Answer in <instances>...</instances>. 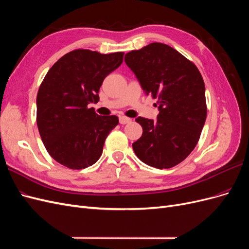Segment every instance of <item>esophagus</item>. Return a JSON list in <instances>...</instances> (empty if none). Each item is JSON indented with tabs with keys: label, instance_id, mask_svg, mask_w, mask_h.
<instances>
[{
	"label": "esophagus",
	"instance_id": "obj_1",
	"mask_svg": "<svg viewBox=\"0 0 249 249\" xmlns=\"http://www.w3.org/2000/svg\"><path fill=\"white\" fill-rule=\"evenodd\" d=\"M132 122V119L129 117H125V116H120L119 117V123L122 124H130Z\"/></svg>",
	"mask_w": 249,
	"mask_h": 249
}]
</instances>
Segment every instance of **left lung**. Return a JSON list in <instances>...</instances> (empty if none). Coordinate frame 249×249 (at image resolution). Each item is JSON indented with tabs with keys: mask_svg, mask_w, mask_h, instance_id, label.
<instances>
[{
	"mask_svg": "<svg viewBox=\"0 0 249 249\" xmlns=\"http://www.w3.org/2000/svg\"><path fill=\"white\" fill-rule=\"evenodd\" d=\"M125 64L145 95L157 99V119L137 117L142 136L133 143L139 159L149 166L171 168L196 146L207 117L206 89L191 61L167 44L153 42L125 54Z\"/></svg>",
	"mask_w": 249,
	"mask_h": 249,
	"instance_id": "8db88e82",
	"label": "left lung"
}]
</instances>
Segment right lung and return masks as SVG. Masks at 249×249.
Here are the masks:
<instances>
[{"label":"right lung","instance_id":"add662e5","mask_svg":"<svg viewBox=\"0 0 249 249\" xmlns=\"http://www.w3.org/2000/svg\"><path fill=\"white\" fill-rule=\"evenodd\" d=\"M124 54L72 51L44 77L36 99L37 126L48 153L63 166L83 169L102 156L118 117L97 115L88 105L99 102L104 79L123 63Z\"/></svg>","mask_w":249,"mask_h":249}]
</instances>
